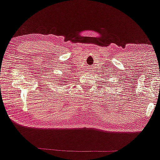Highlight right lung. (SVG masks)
<instances>
[{"label": "right lung", "mask_w": 160, "mask_h": 160, "mask_svg": "<svg viewBox=\"0 0 160 160\" xmlns=\"http://www.w3.org/2000/svg\"><path fill=\"white\" fill-rule=\"evenodd\" d=\"M64 79H66V78H64Z\"/></svg>", "instance_id": "right-lung-1"}]
</instances>
